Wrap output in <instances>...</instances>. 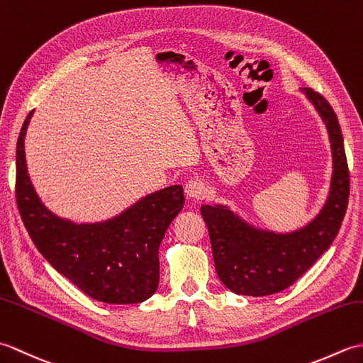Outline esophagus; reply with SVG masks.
Here are the masks:
<instances>
[{"label":"esophagus","instance_id":"1","mask_svg":"<svg viewBox=\"0 0 363 363\" xmlns=\"http://www.w3.org/2000/svg\"><path fill=\"white\" fill-rule=\"evenodd\" d=\"M186 195L189 199H199L204 195V182L199 179H190L186 184Z\"/></svg>","mask_w":363,"mask_h":363}]
</instances>
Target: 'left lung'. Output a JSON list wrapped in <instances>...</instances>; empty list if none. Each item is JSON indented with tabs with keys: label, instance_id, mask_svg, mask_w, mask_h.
<instances>
[{
	"label": "left lung",
	"instance_id": "left-lung-1",
	"mask_svg": "<svg viewBox=\"0 0 363 363\" xmlns=\"http://www.w3.org/2000/svg\"><path fill=\"white\" fill-rule=\"evenodd\" d=\"M326 125L333 176L317 217L291 233L256 228L225 204H203L215 269L226 287L246 296H267L298 281L333 245L348 207L350 172L343 135L333 107L317 91L301 87Z\"/></svg>",
	"mask_w": 363,
	"mask_h": 363
}]
</instances>
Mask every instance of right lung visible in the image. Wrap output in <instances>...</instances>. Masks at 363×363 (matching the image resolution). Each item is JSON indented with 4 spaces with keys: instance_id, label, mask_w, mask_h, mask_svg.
Returning a JSON list of instances; mask_svg holds the SVG:
<instances>
[{
    "instance_id": "obj_1",
    "label": "right lung",
    "mask_w": 363,
    "mask_h": 363,
    "mask_svg": "<svg viewBox=\"0 0 363 363\" xmlns=\"http://www.w3.org/2000/svg\"><path fill=\"white\" fill-rule=\"evenodd\" d=\"M17 142V204L28 234L50 265L87 296L107 304H138L159 285V246L184 207L181 186L146 195L128 209L96 223H74L46 207L30 182L25 135Z\"/></svg>"
}]
</instances>
